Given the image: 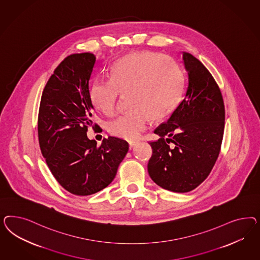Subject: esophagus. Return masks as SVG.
Instances as JSON below:
<instances>
[{"label": "esophagus", "mask_w": 260, "mask_h": 260, "mask_svg": "<svg viewBox=\"0 0 260 260\" xmlns=\"http://www.w3.org/2000/svg\"><path fill=\"white\" fill-rule=\"evenodd\" d=\"M138 142L137 141H131L129 143H128V145H129V149H133V148H134L135 146H136V144H137Z\"/></svg>", "instance_id": "esophagus-1"}]
</instances>
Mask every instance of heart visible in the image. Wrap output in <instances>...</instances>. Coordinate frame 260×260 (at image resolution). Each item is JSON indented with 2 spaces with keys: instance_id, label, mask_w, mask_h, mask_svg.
<instances>
[{
  "instance_id": "heart-1",
  "label": "heart",
  "mask_w": 260,
  "mask_h": 260,
  "mask_svg": "<svg viewBox=\"0 0 260 260\" xmlns=\"http://www.w3.org/2000/svg\"><path fill=\"white\" fill-rule=\"evenodd\" d=\"M110 80L96 78L89 88L95 109L112 115L121 94H128L133 110L109 123L112 135L126 140L138 138L152 116L163 118L175 108L181 93V71L173 59L150 51L134 52L110 68Z\"/></svg>"
}]
</instances>
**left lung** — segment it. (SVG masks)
I'll return each instance as SVG.
<instances>
[{"label": "left lung", "instance_id": "1", "mask_svg": "<svg viewBox=\"0 0 260 260\" xmlns=\"http://www.w3.org/2000/svg\"><path fill=\"white\" fill-rule=\"evenodd\" d=\"M187 71L183 100L166 123L154 131L150 178L163 189L188 192L211 173L220 151L225 109L220 89L210 71L194 56L182 51Z\"/></svg>", "mask_w": 260, "mask_h": 260}]
</instances>
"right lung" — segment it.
I'll use <instances>...</instances> for the list:
<instances>
[{"label":"right lung","mask_w":260,"mask_h":260,"mask_svg":"<svg viewBox=\"0 0 260 260\" xmlns=\"http://www.w3.org/2000/svg\"><path fill=\"white\" fill-rule=\"evenodd\" d=\"M94 54L68 56L44 88L38 117L40 149L56 180L72 194L86 197L108 187L128 150L127 142L109 136L100 147L87 138L94 109L89 80Z\"/></svg>","instance_id":"add662e5"}]
</instances>
